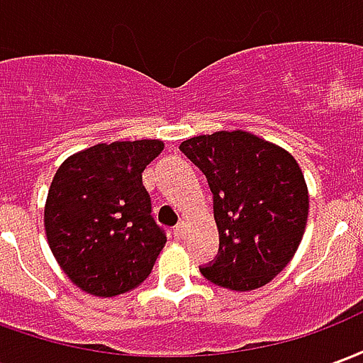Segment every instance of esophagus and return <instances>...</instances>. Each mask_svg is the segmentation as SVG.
<instances>
[{"label":"esophagus","instance_id":"34e87169","mask_svg":"<svg viewBox=\"0 0 363 363\" xmlns=\"http://www.w3.org/2000/svg\"><path fill=\"white\" fill-rule=\"evenodd\" d=\"M173 233L177 239H182V237H184V233H186V225H184V223H179V225L173 229Z\"/></svg>","mask_w":363,"mask_h":363}]
</instances>
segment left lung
I'll return each instance as SVG.
<instances>
[{"instance_id": "8db88e82", "label": "left lung", "mask_w": 363, "mask_h": 363, "mask_svg": "<svg viewBox=\"0 0 363 363\" xmlns=\"http://www.w3.org/2000/svg\"><path fill=\"white\" fill-rule=\"evenodd\" d=\"M181 151L208 179L220 231L218 255L200 272L233 291L262 288L303 237L309 196L297 161L243 130L190 138Z\"/></svg>"}]
</instances>
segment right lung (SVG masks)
<instances>
[{
	"instance_id": "right-lung-1",
	"label": "right lung",
	"mask_w": 363,
	"mask_h": 363,
	"mask_svg": "<svg viewBox=\"0 0 363 363\" xmlns=\"http://www.w3.org/2000/svg\"><path fill=\"white\" fill-rule=\"evenodd\" d=\"M159 140L96 143L66 159L44 208L52 255L77 288L112 297L138 288L165 247L142 173Z\"/></svg>"
}]
</instances>
